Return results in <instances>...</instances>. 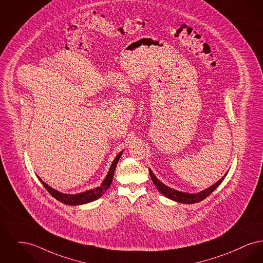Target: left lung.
I'll list each match as a JSON object with an SVG mask.
<instances>
[{"mask_svg": "<svg viewBox=\"0 0 263 263\" xmlns=\"http://www.w3.org/2000/svg\"><path fill=\"white\" fill-rule=\"evenodd\" d=\"M149 172H150V177H151L154 185L162 195H164L166 198L170 199L172 201H178V202H182V203H196V202L204 200L209 195H211L216 190L218 185H220V183L224 180V178L228 174V172H227V174L219 181H217L216 184L209 186L208 189L199 192V193L191 194V193H185V192H180L178 190L172 189L170 186L163 184L160 180H158V178L155 176L154 173L151 169H149Z\"/></svg>", "mask_w": 263, "mask_h": 263, "instance_id": "left-lung-1", "label": "left lung"}]
</instances>
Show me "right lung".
Instances as JSON below:
<instances>
[{
	"mask_svg": "<svg viewBox=\"0 0 263 263\" xmlns=\"http://www.w3.org/2000/svg\"><path fill=\"white\" fill-rule=\"evenodd\" d=\"M123 153V151H121L119 154L116 156V158L114 159V161L112 162L110 168H109L108 173L105 177V179L103 180L102 184L99 186H96L91 190H87L85 192L79 193V194H63L60 191H57L54 189H52L51 186L46 184L39 176V180L41 181V183L44 185V186L47 190V192L58 201H61L64 204H68V205H79V204H84V203H88L93 201H96L97 199H99L100 197H102L104 195V193L107 191L112 181H113V176H114V171L116 169V165L121 157V155Z\"/></svg>",
	"mask_w": 263,
	"mask_h": 263,
	"instance_id": "obj_1",
	"label": "right lung"
}]
</instances>
